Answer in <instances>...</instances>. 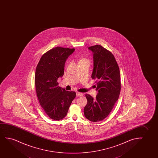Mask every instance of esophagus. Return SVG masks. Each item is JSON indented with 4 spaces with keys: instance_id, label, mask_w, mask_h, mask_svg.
<instances>
[{
    "instance_id": "1",
    "label": "esophagus",
    "mask_w": 158,
    "mask_h": 158,
    "mask_svg": "<svg viewBox=\"0 0 158 158\" xmlns=\"http://www.w3.org/2000/svg\"><path fill=\"white\" fill-rule=\"evenodd\" d=\"M76 94H77V97H81V96L83 95V94H82V93L78 92H77L76 93Z\"/></svg>"
}]
</instances>
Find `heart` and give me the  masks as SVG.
<instances>
[{
    "mask_svg": "<svg viewBox=\"0 0 158 158\" xmlns=\"http://www.w3.org/2000/svg\"><path fill=\"white\" fill-rule=\"evenodd\" d=\"M86 60V59H84V58L80 59V60L79 61H80Z\"/></svg>",
    "mask_w": 158,
    "mask_h": 158,
    "instance_id": "heart-1",
    "label": "heart"
}]
</instances>
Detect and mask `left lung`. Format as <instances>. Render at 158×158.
<instances>
[{"instance_id": "obj_1", "label": "left lung", "mask_w": 158, "mask_h": 158, "mask_svg": "<svg viewBox=\"0 0 158 158\" xmlns=\"http://www.w3.org/2000/svg\"><path fill=\"white\" fill-rule=\"evenodd\" d=\"M89 49L93 53L94 68L91 77L96 79L98 94L95 99L85 94L87 104L85 106L84 115L89 120L97 122L108 116L119 98L120 73L112 52L99 45L90 46Z\"/></svg>"}]
</instances>
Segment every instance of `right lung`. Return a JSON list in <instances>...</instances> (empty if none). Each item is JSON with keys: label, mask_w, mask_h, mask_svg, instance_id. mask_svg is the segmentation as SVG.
I'll return each instance as SVG.
<instances>
[{"label": "right lung", "mask_w": 158, "mask_h": 158, "mask_svg": "<svg viewBox=\"0 0 158 158\" xmlns=\"http://www.w3.org/2000/svg\"><path fill=\"white\" fill-rule=\"evenodd\" d=\"M74 50L53 48L42 56L35 69V83L39 103L48 117L56 121L66 116L76 97L75 92L66 91L57 82L64 73L65 61Z\"/></svg>", "instance_id": "obj_1"}]
</instances>
